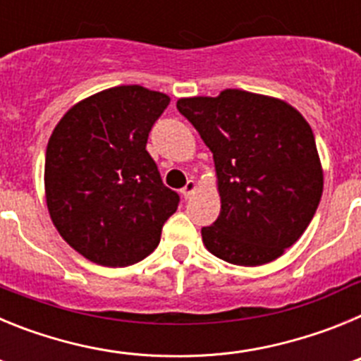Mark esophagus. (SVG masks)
<instances>
[{"mask_svg": "<svg viewBox=\"0 0 361 361\" xmlns=\"http://www.w3.org/2000/svg\"><path fill=\"white\" fill-rule=\"evenodd\" d=\"M195 191H197V183H195V180H193V178H188L186 186H184L183 190H180V195H183L184 199H190V197L193 195Z\"/></svg>", "mask_w": 361, "mask_h": 361, "instance_id": "34e87169", "label": "esophagus"}]
</instances>
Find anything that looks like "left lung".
I'll use <instances>...</instances> for the list:
<instances>
[{"instance_id": "obj_1", "label": "left lung", "mask_w": 361, "mask_h": 361, "mask_svg": "<svg viewBox=\"0 0 361 361\" xmlns=\"http://www.w3.org/2000/svg\"><path fill=\"white\" fill-rule=\"evenodd\" d=\"M177 108L215 162L220 215L202 228L206 250L245 267L282 257L302 237L324 191L307 121L282 99L237 88L183 97Z\"/></svg>"}]
</instances>
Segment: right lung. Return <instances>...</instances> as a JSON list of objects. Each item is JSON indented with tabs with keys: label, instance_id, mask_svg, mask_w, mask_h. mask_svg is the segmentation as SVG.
Segmentation results:
<instances>
[{
	"label": "right lung",
	"instance_id": "add662e5",
	"mask_svg": "<svg viewBox=\"0 0 361 361\" xmlns=\"http://www.w3.org/2000/svg\"><path fill=\"white\" fill-rule=\"evenodd\" d=\"M162 92L114 86L73 104L56 124L44 159V197L66 244L106 267L141 262L161 242L178 195L146 152Z\"/></svg>",
	"mask_w": 361,
	"mask_h": 361
}]
</instances>
